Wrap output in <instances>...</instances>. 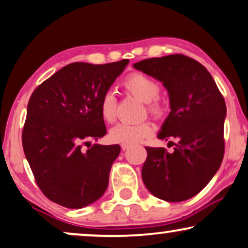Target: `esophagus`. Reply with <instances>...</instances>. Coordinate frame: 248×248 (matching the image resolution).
<instances>
[{
	"instance_id": "34e87169",
	"label": "esophagus",
	"mask_w": 248,
	"mask_h": 248,
	"mask_svg": "<svg viewBox=\"0 0 248 248\" xmlns=\"http://www.w3.org/2000/svg\"><path fill=\"white\" fill-rule=\"evenodd\" d=\"M121 148L122 151H127L128 148H130V146H128V145H121Z\"/></svg>"
}]
</instances>
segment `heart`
<instances>
[{
	"label": "heart",
	"mask_w": 248,
	"mask_h": 248,
	"mask_svg": "<svg viewBox=\"0 0 248 248\" xmlns=\"http://www.w3.org/2000/svg\"><path fill=\"white\" fill-rule=\"evenodd\" d=\"M124 87L135 97L140 98L146 103V108L155 118H161L166 112V105L157 97L160 93V85L156 80L148 76L134 72L126 77ZM100 112L103 120L107 122H113L117 117V100L112 92L104 93L100 101ZM153 134V126L151 122L144 121L140 124H118L108 133V138L111 141L121 145H133L140 143Z\"/></svg>",
	"instance_id": "obj_1"
}]
</instances>
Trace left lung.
Returning <instances> with one entry per match:
<instances>
[{
    "label": "left lung",
    "instance_id": "8db88e82",
    "mask_svg": "<svg viewBox=\"0 0 248 248\" xmlns=\"http://www.w3.org/2000/svg\"><path fill=\"white\" fill-rule=\"evenodd\" d=\"M134 68L163 82L171 111L157 137L178 140L172 153L145 147V186L167 202L189 200L210 183L222 162L224 98L207 69L186 55L146 59Z\"/></svg>",
    "mask_w": 248,
    "mask_h": 248
}]
</instances>
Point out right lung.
<instances>
[{"label":"right lung","mask_w":248,"mask_h":248,"mask_svg":"<svg viewBox=\"0 0 248 248\" xmlns=\"http://www.w3.org/2000/svg\"><path fill=\"white\" fill-rule=\"evenodd\" d=\"M129 60L107 64L75 62L31 94L22 147L42 193L68 209H81L105 193L119 145L82 143L107 134L100 101Z\"/></svg>","instance_id":"right-lung-1"}]
</instances>
